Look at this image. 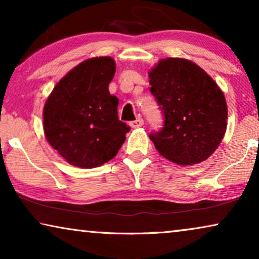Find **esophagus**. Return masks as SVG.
<instances>
[{"mask_svg": "<svg viewBox=\"0 0 259 259\" xmlns=\"http://www.w3.org/2000/svg\"><path fill=\"white\" fill-rule=\"evenodd\" d=\"M144 125V120L141 118H138L136 120H133V121H131V126H132V128H138V127H141Z\"/></svg>", "mask_w": 259, "mask_h": 259, "instance_id": "1", "label": "esophagus"}]
</instances>
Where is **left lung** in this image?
Returning <instances> with one entry per match:
<instances>
[{
    "instance_id": "left-lung-1",
    "label": "left lung",
    "mask_w": 259,
    "mask_h": 259,
    "mask_svg": "<svg viewBox=\"0 0 259 259\" xmlns=\"http://www.w3.org/2000/svg\"><path fill=\"white\" fill-rule=\"evenodd\" d=\"M151 93L164 116L150 134L162 157L179 165L204 161L224 137L228 107L217 83L196 63L161 60L150 72Z\"/></svg>"
}]
</instances>
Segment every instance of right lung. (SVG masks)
Returning <instances> with one entry per match:
<instances>
[{
	"label": "right lung",
	"mask_w": 259,
	"mask_h": 259,
	"mask_svg": "<svg viewBox=\"0 0 259 259\" xmlns=\"http://www.w3.org/2000/svg\"><path fill=\"white\" fill-rule=\"evenodd\" d=\"M114 60L81 62L56 84L46 101L44 128L48 143L70 165L100 166L115 157L130 132L119 120V99L108 91Z\"/></svg>",
	"instance_id": "add662e5"
}]
</instances>
